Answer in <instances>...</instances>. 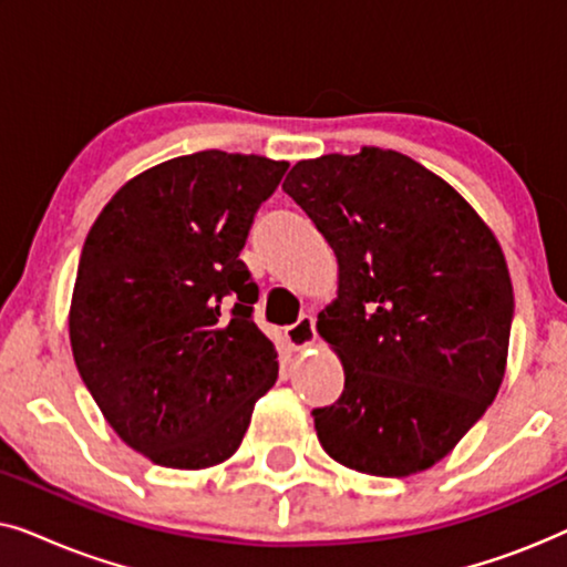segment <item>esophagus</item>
Masks as SVG:
<instances>
[{
    "instance_id": "esophagus-1",
    "label": "esophagus",
    "mask_w": 567,
    "mask_h": 567,
    "mask_svg": "<svg viewBox=\"0 0 567 567\" xmlns=\"http://www.w3.org/2000/svg\"><path fill=\"white\" fill-rule=\"evenodd\" d=\"M286 340L293 351H301V348L312 346L317 340V330H315V317L312 315H301L297 322L286 328Z\"/></svg>"
}]
</instances>
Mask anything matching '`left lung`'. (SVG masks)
I'll return each mask as SVG.
<instances>
[{
  "instance_id": "1",
  "label": "left lung",
  "mask_w": 567,
  "mask_h": 567,
  "mask_svg": "<svg viewBox=\"0 0 567 567\" xmlns=\"http://www.w3.org/2000/svg\"><path fill=\"white\" fill-rule=\"evenodd\" d=\"M284 190L338 258L317 330L346 386L312 410L317 439L367 475L433 467L506 374L514 286L498 239L446 181L379 146L301 159Z\"/></svg>"
}]
</instances>
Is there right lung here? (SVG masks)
<instances>
[{"label": "right lung", "instance_id": "obj_1", "mask_svg": "<svg viewBox=\"0 0 567 567\" xmlns=\"http://www.w3.org/2000/svg\"><path fill=\"white\" fill-rule=\"evenodd\" d=\"M289 162L206 150L128 181L84 239L69 340L92 400L131 449L204 470L243 444L276 384L239 252Z\"/></svg>", "mask_w": 567, "mask_h": 567}]
</instances>
